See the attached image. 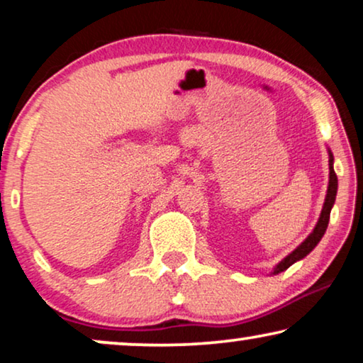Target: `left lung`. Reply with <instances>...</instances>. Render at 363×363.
<instances>
[{
	"mask_svg": "<svg viewBox=\"0 0 363 363\" xmlns=\"http://www.w3.org/2000/svg\"><path fill=\"white\" fill-rule=\"evenodd\" d=\"M327 150H329V148H327ZM337 186H339V183H337V175L334 172V155H332V152L329 150V186H327L325 201H324V206H322L319 221H317V225L314 230H312L311 235L307 236L306 240L291 252V255H287L284 259L274 267V271H272L271 274H279V272L286 271L287 267L292 266L297 261H301L302 257H306L317 245H319V241L322 240V236H324V233L327 230V225H329L330 210L332 206H334L335 196H337Z\"/></svg>",
	"mask_w": 363,
	"mask_h": 363,
	"instance_id": "8db88e82",
	"label": "left lung"
}]
</instances>
